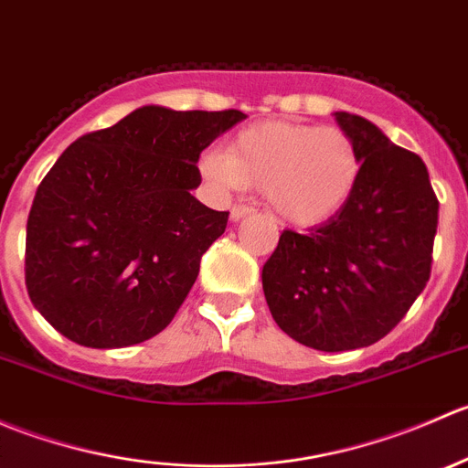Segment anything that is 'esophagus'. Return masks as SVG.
<instances>
[{"instance_id":"1","label":"esophagus","mask_w":468,"mask_h":468,"mask_svg":"<svg viewBox=\"0 0 468 468\" xmlns=\"http://www.w3.org/2000/svg\"><path fill=\"white\" fill-rule=\"evenodd\" d=\"M253 207H249V206H233L230 207V221H239V219H244V217H249V215H253Z\"/></svg>"}]
</instances>
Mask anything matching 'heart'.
Masks as SVG:
<instances>
[{"label":"heart","instance_id":"heart-1","mask_svg":"<svg viewBox=\"0 0 468 468\" xmlns=\"http://www.w3.org/2000/svg\"><path fill=\"white\" fill-rule=\"evenodd\" d=\"M199 172L219 192L264 190L278 219L313 229L351 201L362 158L353 135L339 126L271 120L239 131L229 151H206Z\"/></svg>","mask_w":468,"mask_h":468}]
</instances>
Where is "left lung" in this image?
I'll use <instances>...</instances> for the list:
<instances>
[{
  "label": "left lung",
  "instance_id": "1",
  "mask_svg": "<svg viewBox=\"0 0 468 468\" xmlns=\"http://www.w3.org/2000/svg\"><path fill=\"white\" fill-rule=\"evenodd\" d=\"M362 158L351 201L305 235L282 230L262 267L273 322L325 353L371 346L417 301L431 278L439 201L426 163L376 124L337 111Z\"/></svg>",
  "mask_w": 468,
  "mask_h": 468
}]
</instances>
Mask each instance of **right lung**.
<instances>
[{
	"label": "right lung",
	"instance_id": "right-lung-1",
	"mask_svg": "<svg viewBox=\"0 0 468 468\" xmlns=\"http://www.w3.org/2000/svg\"><path fill=\"white\" fill-rule=\"evenodd\" d=\"M239 111L143 106L83 135L42 178L27 221V290L60 335L133 346L167 328L229 212L197 201L201 151Z\"/></svg>",
	"mask_w": 468,
	"mask_h": 468
}]
</instances>
